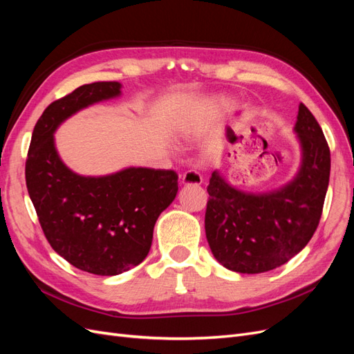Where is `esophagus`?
<instances>
[{"label": "esophagus", "mask_w": 354, "mask_h": 354, "mask_svg": "<svg viewBox=\"0 0 354 354\" xmlns=\"http://www.w3.org/2000/svg\"><path fill=\"white\" fill-rule=\"evenodd\" d=\"M181 183H183L185 186H189V185L199 186V185H202V176L195 169H189L183 176H181Z\"/></svg>", "instance_id": "obj_1"}]
</instances>
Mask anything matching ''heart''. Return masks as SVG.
Here are the masks:
<instances>
[{"mask_svg":"<svg viewBox=\"0 0 354 354\" xmlns=\"http://www.w3.org/2000/svg\"><path fill=\"white\" fill-rule=\"evenodd\" d=\"M229 106H230V100H229V99H221V100H218L216 104H212V112H214V113L226 112Z\"/></svg>","mask_w":354,"mask_h":354,"instance_id":"b5f03b06","label":"heart"}]
</instances>
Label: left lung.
<instances>
[{"label": "left lung", "instance_id": "8db88e82", "mask_svg": "<svg viewBox=\"0 0 354 354\" xmlns=\"http://www.w3.org/2000/svg\"><path fill=\"white\" fill-rule=\"evenodd\" d=\"M301 167L294 180L269 194H248L214 171L205 233L211 252L226 269L263 273L292 259L312 239L322 216L330 152L322 128L301 103L294 127Z\"/></svg>", "mask_w": 354, "mask_h": 354}]
</instances>
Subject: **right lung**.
Instances as JSON below:
<instances>
[{
	"label": "right lung",
	"mask_w": 354,
	"mask_h": 354,
	"mask_svg": "<svg viewBox=\"0 0 354 354\" xmlns=\"http://www.w3.org/2000/svg\"><path fill=\"white\" fill-rule=\"evenodd\" d=\"M120 94V82H93L53 102L32 133L25 168L29 198L51 248L77 269L100 276L124 273L146 259L159 214L178 190L173 169L130 167L85 177L62 162L53 136L57 127Z\"/></svg>",
	"instance_id": "right-lung-1"
}]
</instances>
